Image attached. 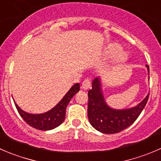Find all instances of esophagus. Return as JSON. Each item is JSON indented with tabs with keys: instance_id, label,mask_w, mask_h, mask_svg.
I'll list each match as a JSON object with an SVG mask.
<instances>
[{
	"instance_id": "esophagus-1",
	"label": "esophagus",
	"mask_w": 161,
	"mask_h": 161,
	"mask_svg": "<svg viewBox=\"0 0 161 161\" xmlns=\"http://www.w3.org/2000/svg\"><path fill=\"white\" fill-rule=\"evenodd\" d=\"M81 87H82L83 89L84 90H87V89H89L91 87V81L88 78H86L85 80L82 82L81 84Z\"/></svg>"
}]
</instances>
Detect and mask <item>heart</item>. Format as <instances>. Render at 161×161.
Returning a JSON list of instances; mask_svg holds the SVG:
<instances>
[{
	"label": "heart",
	"mask_w": 161,
	"mask_h": 161,
	"mask_svg": "<svg viewBox=\"0 0 161 161\" xmlns=\"http://www.w3.org/2000/svg\"><path fill=\"white\" fill-rule=\"evenodd\" d=\"M120 49V47L118 45V44H112V45L109 46V49L107 51V55L109 56H114L116 53L117 55H115V58H114V63L115 64H121V63H125L127 59V57H128V55L124 51H120L119 53V50ZM119 53H118L117 52Z\"/></svg>",
	"instance_id": "obj_1"
}]
</instances>
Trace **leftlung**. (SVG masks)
I'll return each mask as SVG.
<instances>
[{
    "label": "left lung",
    "mask_w": 161,
    "mask_h": 161,
    "mask_svg": "<svg viewBox=\"0 0 161 161\" xmlns=\"http://www.w3.org/2000/svg\"><path fill=\"white\" fill-rule=\"evenodd\" d=\"M149 74V66H146ZM99 77L92 81L88 92L87 117L92 126L104 134L118 133L131 126L146 106L149 93L138 105L132 108L116 109L106 104L103 96Z\"/></svg>",
    "instance_id": "1"
}]
</instances>
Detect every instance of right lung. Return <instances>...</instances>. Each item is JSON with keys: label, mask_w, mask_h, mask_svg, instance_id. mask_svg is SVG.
I'll return each instance as SVG.
<instances>
[{"label": "right lung", "mask_w": 161, "mask_h": 161, "mask_svg": "<svg viewBox=\"0 0 161 161\" xmlns=\"http://www.w3.org/2000/svg\"><path fill=\"white\" fill-rule=\"evenodd\" d=\"M79 91H80V84L77 83L72 86V87L68 91L67 93L55 107L47 112L41 114H32L25 112L19 107L15 101L14 103L19 114L29 125L41 131H48L57 128L64 121L66 117V106L69 104L71 98Z\"/></svg>", "instance_id": "right-lung-1"}]
</instances>
